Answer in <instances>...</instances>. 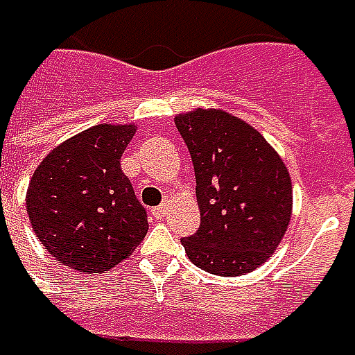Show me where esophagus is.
I'll list each match as a JSON object with an SVG mask.
<instances>
[{"label":"esophagus","mask_w":355,"mask_h":355,"mask_svg":"<svg viewBox=\"0 0 355 355\" xmlns=\"http://www.w3.org/2000/svg\"><path fill=\"white\" fill-rule=\"evenodd\" d=\"M168 204H164V205H157V207H153L151 209V214H153V218L155 220H162V218H166V214H168Z\"/></svg>","instance_id":"34e87169"}]
</instances>
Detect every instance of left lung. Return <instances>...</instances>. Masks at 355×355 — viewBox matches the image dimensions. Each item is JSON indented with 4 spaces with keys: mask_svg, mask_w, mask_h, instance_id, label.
<instances>
[{
    "mask_svg": "<svg viewBox=\"0 0 355 355\" xmlns=\"http://www.w3.org/2000/svg\"><path fill=\"white\" fill-rule=\"evenodd\" d=\"M196 171L202 223L182 239L191 263L234 277L254 272L292 218V180L277 151L250 123L222 110L175 116Z\"/></svg>",
    "mask_w": 355,
    "mask_h": 355,
    "instance_id": "8db88e82",
    "label": "left lung"
}]
</instances>
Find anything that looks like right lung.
<instances>
[{"mask_svg": "<svg viewBox=\"0 0 355 355\" xmlns=\"http://www.w3.org/2000/svg\"><path fill=\"white\" fill-rule=\"evenodd\" d=\"M135 125L99 123L51 150L27 187V216L60 263L101 274L148 234V211L121 171Z\"/></svg>", "mask_w": 355, "mask_h": 355, "instance_id": "1", "label": "right lung"}]
</instances>
